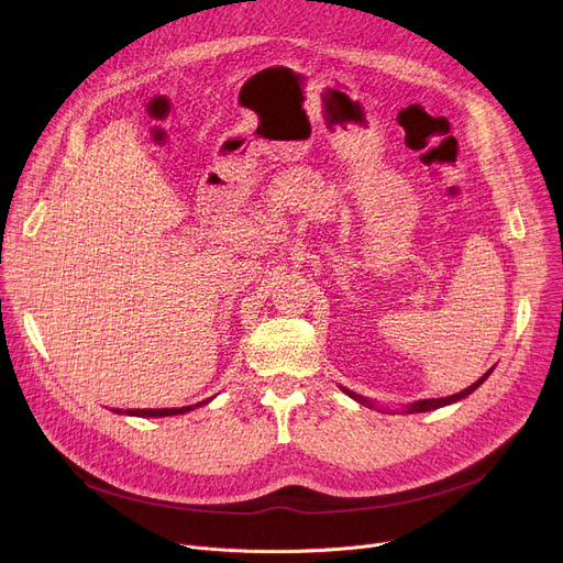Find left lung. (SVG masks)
I'll use <instances>...</instances> for the list:
<instances>
[{"label": "left lung", "mask_w": 563, "mask_h": 563, "mask_svg": "<svg viewBox=\"0 0 563 563\" xmlns=\"http://www.w3.org/2000/svg\"><path fill=\"white\" fill-rule=\"evenodd\" d=\"M493 372V367L477 380V383H472L470 388H465V390H461V393H456V395H450V397H440V399H420V401H416V404H410L408 408H406V412H427V410H433V408H440V406H448V404H454V401H461V399H465L467 395H472L475 393L482 383L488 378V374ZM349 397H353L356 401H361V404H365V406H372L367 399H363L361 395H356V393H349V390H344Z\"/></svg>", "instance_id": "left-lung-1"}]
</instances>
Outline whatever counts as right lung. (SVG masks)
Returning <instances> with one entry per match:
<instances>
[{
  "mask_svg": "<svg viewBox=\"0 0 563 563\" xmlns=\"http://www.w3.org/2000/svg\"><path fill=\"white\" fill-rule=\"evenodd\" d=\"M207 401H210V399H205V401L194 404V406H183V408H134V410H118V408H113V410L121 412V416L125 412V416H136V418H168V416H183V412H189L196 406H202Z\"/></svg>",
  "mask_w": 563,
  "mask_h": 563,
  "instance_id": "right-lung-1",
  "label": "right lung"
}]
</instances>
